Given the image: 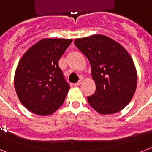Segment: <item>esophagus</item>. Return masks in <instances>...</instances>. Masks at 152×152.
<instances>
[{"label":"esophagus","instance_id":"obj_1","mask_svg":"<svg viewBox=\"0 0 152 152\" xmlns=\"http://www.w3.org/2000/svg\"><path fill=\"white\" fill-rule=\"evenodd\" d=\"M81 83H82V80H79L78 82H77V83H75V86H80L81 84Z\"/></svg>","mask_w":152,"mask_h":152}]
</instances>
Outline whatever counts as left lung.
I'll return each instance as SVG.
<instances>
[{"label":"left lung","mask_w":152,"mask_h":152,"mask_svg":"<svg viewBox=\"0 0 152 152\" xmlns=\"http://www.w3.org/2000/svg\"><path fill=\"white\" fill-rule=\"evenodd\" d=\"M74 43L91 66L96 89L88 97L90 106L101 114L118 113L125 108L137 85V69L129 53L103 34L76 39Z\"/></svg>","instance_id":"1"}]
</instances>
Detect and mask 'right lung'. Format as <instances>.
Listing matches in <instances>:
<instances>
[{
    "label": "right lung",
    "mask_w": 152,
    "mask_h": 152,
    "mask_svg": "<svg viewBox=\"0 0 152 152\" xmlns=\"http://www.w3.org/2000/svg\"><path fill=\"white\" fill-rule=\"evenodd\" d=\"M72 42L41 39L20 60L14 76L15 89L21 103L32 113L50 115L64 102L70 87L58 61Z\"/></svg>",
    "instance_id": "right-lung-1"
}]
</instances>
